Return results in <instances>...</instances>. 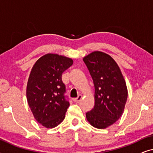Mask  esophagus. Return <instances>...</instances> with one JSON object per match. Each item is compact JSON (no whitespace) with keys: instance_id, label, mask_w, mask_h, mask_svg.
Instances as JSON below:
<instances>
[{"instance_id":"obj_1","label":"esophagus","mask_w":153,"mask_h":153,"mask_svg":"<svg viewBox=\"0 0 153 153\" xmlns=\"http://www.w3.org/2000/svg\"><path fill=\"white\" fill-rule=\"evenodd\" d=\"M81 98H82V95H79L76 98H74V99L73 100V101H74V102H76V103H78V102L81 100Z\"/></svg>"}]
</instances>
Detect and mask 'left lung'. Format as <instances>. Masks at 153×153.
<instances>
[{
  "label": "left lung",
  "instance_id": "1",
  "mask_svg": "<svg viewBox=\"0 0 153 153\" xmlns=\"http://www.w3.org/2000/svg\"><path fill=\"white\" fill-rule=\"evenodd\" d=\"M95 85V106L86 113L92 126L104 129L122 116L127 99L126 83L118 64L109 55L94 51L83 58Z\"/></svg>",
  "mask_w": 153,
  "mask_h": 153
}]
</instances>
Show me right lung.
Returning <instances> with one entry per match:
<instances>
[{
	"label": "right lung",
	"mask_w": 153,
	"mask_h": 153,
	"mask_svg": "<svg viewBox=\"0 0 153 153\" xmlns=\"http://www.w3.org/2000/svg\"><path fill=\"white\" fill-rule=\"evenodd\" d=\"M72 64L70 58L48 53L39 58L31 70L27 101L36 120L47 128H53L62 123L70 106L62 74Z\"/></svg>",
	"instance_id": "1"
}]
</instances>
